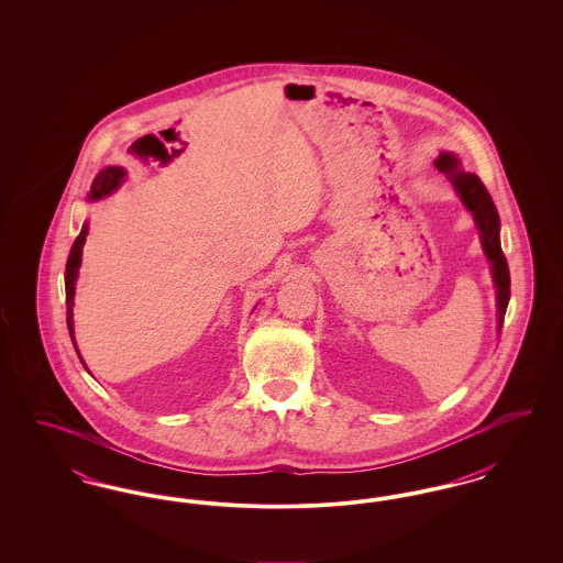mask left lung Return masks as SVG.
Instances as JSON below:
<instances>
[{
    "label": "left lung",
    "instance_id": "obj_1",
    "mask_svg": "<svg viewBox=\"0 0 563 563\" xmlns=\"http://www.w3.org/2000/svg\"><path fill=\"white\" fill-rule=\"evenodd\" d=\"M434 166L448 175V179L454 184L455 191L460 194L464 207L475 217V223L482 234V244L487 260L492 262V274L496 283V299H498V327L503 329L505 312L509 306L510 274L507 257L500 246V217L496 211V205L489 196V191L483 186L482 179L473 173H464L457 168V161L452 154H439Z\"/></svg>",
    "mask_w": 563,
    "mask_h": 563
}]
</instances>
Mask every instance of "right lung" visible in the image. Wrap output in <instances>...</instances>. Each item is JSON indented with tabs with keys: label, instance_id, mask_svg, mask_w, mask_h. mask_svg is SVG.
Here are the masks:
<instances>
[{
	"label": "right lung",
	"instance_id": "add662e5",
	"mask_svg": "<svg viewBox=\"0 0 563 563\" xmlns=\"http://www.w3.org/2000/svg\"><path fill=\"white\" fill-rule=\"evenodd\" d=\"M124 168L120 166H108L106 170H101L97 175V179L92 181V188H90V200H97V198H103L111 194L113 189L120 186V181L124 179ZM86 234H88V228L84 225L81 228L80 236L71 244V251H69V257H67V266H65V303H67V329H69V335H71V342L76 346V340H74V294H76V278H78V268H80L81 260V246L86 241ZM78 352V349H76Z\"/></svg>",
	"mask_w": 563,
	"mask_h": 563
}]
</instances>
